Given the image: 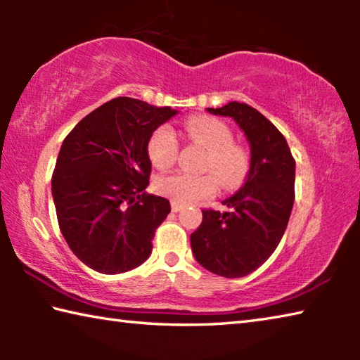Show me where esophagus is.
I'll use <instances>...</instances> for the list:
<instances>
[{"label": "esophagus", "instance_id": "34e87169", "mask_svg": "<svg viewBox=\"0 0 360 360\" xmlns=\"http://www.w3.org/2000/svg\"><path fill=\"white\" fill-rule=\"evenodd\" d=\"M182 208H184V206H182V205L176 203V202H172V210H173V212H179Z\"/></svg>", "mask_w": 360, "mask_h": 360}]
</instances>
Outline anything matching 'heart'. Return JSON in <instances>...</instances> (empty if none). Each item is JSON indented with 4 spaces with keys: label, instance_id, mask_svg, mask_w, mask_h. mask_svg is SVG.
Returning a JSON list of instances; mask_svg holds the SVG:
<instances>
[{
    "label": "heart",
    "instance_id": "1",
    "mask_svg": "<svg viewBox=\"0 0 360 360\" xmlns=\"http://www.w3.org/2000/svg\"><path fill=\"white\" fill-rule=\"evenodd\" d=\"M184 133L188 139L206 149L203 168L211 169L217 176L176 172L157 181L158 192L179 205H191L214 193L217 181L229 191L245 182L251 168V157L243 146L233 143V133L227 124L208 115H195L184 122ZM148 152L152 165L158 169L172 167L178 155L174 131L169 127L157 129L149 139Z\"/></svg>",
    "mask_w": 360,
    "mask_h": 360
}]
</instances>
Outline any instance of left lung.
<instances>
[{
	"instance_id": "left-lung-1",
	"label": "left lung",
	"mask_w": 360,
	"mask_h": 360,
	"mask_svg": "<svg viewBox=\"0 0 360 360\" xmlns=\"http://www.w3.org/2000/svg\"><path fill=\"white\" fill-rule=\"evenodd\" d=\"M206 111L236 122L251 149V168L240 191L222 202L230 211H203L191 246L208 271L241 278L257 270L283 238L294 206L295 160L281 131L246 103Z\"/></svg>"
}]
</instances>
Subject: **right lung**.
<instances>
[{"mask_svg": "<svg viewBox=\"0 0 360 360\" xmlns=\"http://www.w3.org/2000/svg\"><path fill=\"white\" fill-rule=\"evenodd\" d=\"M178 114L119 96L79 122L60 148L52 197L62 235L76 257L103 275L133 270L152 252L169 202L146 193L148 144Z\"/></svg>", "mask_w": 360, "mask_h": 360, "instance_id": "obj_1", "label": "right lung"}]
</instances>
